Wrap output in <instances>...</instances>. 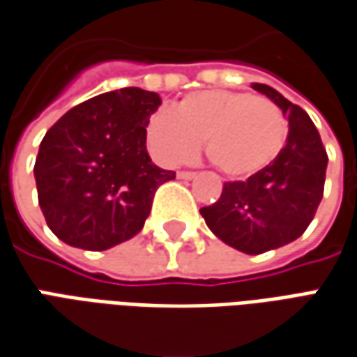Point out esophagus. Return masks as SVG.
I'll return each instance as SVG.
<instances>
[{"label":"esophagus","mask_w":357,"mask_h":357,"mask_svg":"<svg viewBox=\"0 0 357 357\" xmlns=\"http://www.w3.org/2000/svg\"><path fill=\"white\" fill-rule=\"evenodd\" d=\"M176 176H178V178H183V181H190V178L196 176V173H192V171H181Z\"/></svg>","instance_id":"esophagus-1"}]
</instances>
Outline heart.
Wrapping results in <instances>:
<instances>
[{
    "mask_svg": "<svg viewBox=\"0 0 357 357\" xmlns=\"http://www.w3.org/2000/svg\"><path fill=\"white\" fill-rule=\"evenodd\" d=\"M147 147L165 167L188 163L200 151L221 173L245 178L266 169L284 149L287 118L276 102L239 91L211 89L184 97L176 110L147 118Z\"/></svg>",
    "mask_w": 357,
    "mask_h": 357,
    "instance_id": "1",
    "label": "heart"
}]
</instances>
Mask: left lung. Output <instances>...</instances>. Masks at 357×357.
Returning <instances> with one entry per match:
<instances>
[{"label":"left lung","mask_w":357,"mask_h":357,"mask_svg":"<svg viewBox=\"0 0 357 357\" xmlns=\"http://www.w3.org/2000/svg\"><path fill=\"white\" fill-rule=\"evenodd\" d=\"M252 89L286 114V146L245 183L223 184L220 200L200 210L211 233L245 255L280 249L303 235L323 200L328 163L321 136L303 108L264 83H252Z\"/></svg>","instance_id":"obj_1"}]
</instances>
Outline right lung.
Returning a JSON list of instances; mask_svg holds the SVG:
<instances>
[{
    "instance_id": "right-lung-1",
    "label": "right lung",
    "mask_w": 357,
    "mask_h": 357,
    "mask_svg": "<svg viewBox=\"0 0 357 357\" xmlns=\"http://www.w3.org/2000/svg\"><path fill=\"white\" fill-rule=\"evenodd\" d=\"M159 105L153 91H108L46 132L34 181L44 220L66 245L107 250L142 231L155 190L174 178L146 147L147 118Z\"/></svg>"
}]
</instances>
